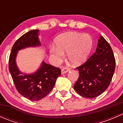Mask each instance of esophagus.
Segmentation results:
<instances>
[{
	"instance_id": "obj_1",
	"label": "esophagus",
	"mask_w": 123,
	"mask_h": 123,
	"mask_svg": "<svg viewBox=\"0 0 123 123\" xmlns=\"http://www.w3.org/2000/svg\"><path fill=\"white\" fill-rule=\"evenodd\" d=\"M69 71V68H68L64 67V68H63L62 69L61 73L62 74H65V73H67V72H68Z\"/></svg>"
}]
</instances>
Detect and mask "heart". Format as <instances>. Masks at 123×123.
Masks as SVG:
<instances>
[{"label": "heart", "instance_id": "heart-1", "mask_svg": "<svg viewBox=\"0 0 123 123\" xmlns=\"http://www.w3.org/2000/svg\"><path fill=\"white\" fill-rule=\"evenodd\" d=\"M56 46L50 48V54L56 62H60L67 52V58L74 65L85 61L93 48V40L90 35L75 32L61 34L55 40Z\"/></svg>", "mask_w": 123, "mask_h": 123}]
</instances>
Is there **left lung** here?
<instances>
[{
    "instance_id": "1",
    "label": "left lung",
    "mask_w": 123,
    "mask_h": 123,
    "mask_svg": "<svg viewBox=\"0 0 123 123\" xmlns=\"http://www.w3.org/2000/svg\"><path fill=\"white\" fill-rule=\"evenodd\" d=\"M115 59L112 48L102 36L96 50L84 64L76 68L80 76L74 85L75 91L86 98H94L108 88L113 77Z\"/></svg>"
}]
</instances>
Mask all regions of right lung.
<instances>
[{
  "instance_id": "obj_1",
  "label": "right lung",
  "mask_w": 123,
  "mask_h": 123,
  "mask_svg": "<svg viewBox=\"0 0 123 123\" xmlns=\"http://www.w3.org/2000/svg\"><path fill=\"white\" fill-rule=\"evenodd\" d=\"M38 30L30 31L20 37L13 44L9 59V70L18 92L28 99L37 101L45 97L54 88L61 70L44 62L34 74L21 73L15 62L17 52L27 47L40 45Z\"/></svg>"
}]
</instances>
